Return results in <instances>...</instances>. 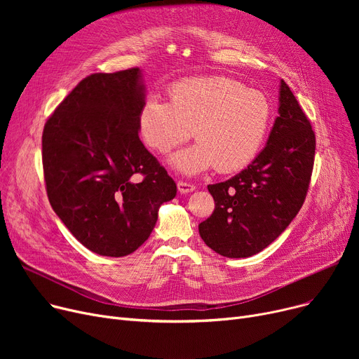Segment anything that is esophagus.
I'll use <instances>...</instances> for the list:
<instances>
[{
	"label": "esophagus",
	"instance_id": "obj_1",
	"mask_svg": "<svg viewBox=\"0 0 359 359\" xmlns=\"http://www.w3.org/2000/svg\"><path fill=\"white\" fill-rule=\"evenodd\" d=\"M177 189L180 194H191L195 191V186L192 183H187V182H177Z\"/></svg>",
	"mask_w": 359,
	"mask_h": 359
}]
</instances>
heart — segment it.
Masks as SVG:
<instances>
[{"label":"heart","mask_w":359,"mask_h":359,"mask_svg":"<svg viewBox=\"0 0 359 359\" xmlns=\"http://www.w3.org/2000/svg\"><path fill=\"white\" fill-rule=\"evenodd\" d=\"M272 121L262 91L227 77L183 80L170 87V103L149 96L138 113L144 142L161 154L194 135L198 144L170 157L177 172L198 175L215 165L234 172L259 153Z\"/></svg>","instance_id":"obj_1"}]
</instances>
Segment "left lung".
<instances>
[{
  "label": "left lung",
  "instance_id": "1",
  "mask_svg": "<svg viewBox=\"0 0 359 359\" xmlns=\"http://www.w3.org/2000/svg\"><path fill=\"white\" fill-rule=\"evenodd\" d=\"M278 118L266 147L234 177L210 184L212 215L199 224L205 244L225 257H250L279 237L304 203L316 137L306 113L280 80Z\"/></svg>",
  "mask_w": 359,
  "mask_h": 359
}]
</instances>
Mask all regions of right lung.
<instances>
[{"mask_svg": "<svg viewBox=\"0 0 359 359\" xmlns=\"http://www.w3.org/2000/svg\"><path fill=\"white\" fill-rule=\"evenodd\" d=\"M144 100L140 68L91 74L45 123L49 202L71 234L100 256L135 252L153 231L160 206L177 192L140 140Z\"/></svg>", "mask_w": 359, "mask_h": 359, "instance_id": "1", "label": "right lung"}]
</instances>
